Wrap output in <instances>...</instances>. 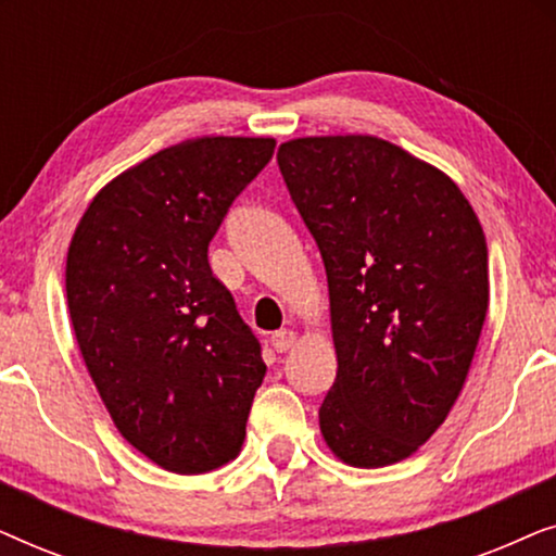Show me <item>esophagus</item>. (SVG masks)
<instances>
[{
	"instance_id": "34e87169",
	"label": "esophagus",
	"mask_w": 556,
	"mask_h": 556,
	"mask_svg": "<svg viewBox=\"0 0 556 556\" xmlns=\"http://www.w3.org/2000/svg\"><path fill=\"white\" fill-rule=\"evenodd\" d=\"M270 344H273V349H276V352L283 354L295 344V333L291 329H280L270 337Z\"/></svg>"
}]
</instances>
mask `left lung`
I'll use <instances>...</instances> for the list:
<instances>
[{
	"mask_svg": "<svg viewBox=\"0 0 556 556\" xmlns=\"http://www.w3.org/2000/svg\"><path fill=\"white\" fill-rule=\"evenodd\" d=\"M329 280L337 379L318 425L354 468L413 455L466 384L489 311V248L458 185L377 136L278 147Z\"/></svg>",
	"mask_w": 556,
	"mask_h": 556,
	"instance_id": "obj_1",
	"label": "left lung"
}]
</instances>
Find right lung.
<instances>
[{
    "mask_svg": "<svg viewBox=\"0 0 556 556\" xmlns=\"http://www.w3.org/2000/svg\"><path fill=\"white\" fill-rule=\"evenodd\" d=\"M276 139L202 136L111 179L67 248L65 293L83 362L121 435L156 466L230 463L265 364L212 276L207 248Z\"/></svg>",
    "mask_w": 556,
    "mask_h": 556,
    "instance_id": "right-lung-1",
    "label": "right lung"
}]
</instances>
